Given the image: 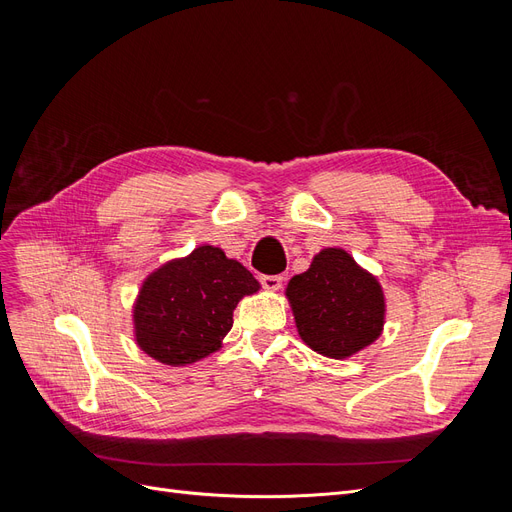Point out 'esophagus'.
Segmentation results:
<instances>
[{
  "label": "esophagus",
  "mask_w": 512,
  "mask_h": 512,
  "mask_svg": "<svg viewBox=\"0 0 512 512\" xmlns=\"http://www.w3.org/2000/svg\"><path fill=\"white\" fill-rule=\"evenodd\" d=\"M284 277L282 275H260V284L265 290H280Z\"/></svg>",
  "instance_id": "1"
}]
</instances>
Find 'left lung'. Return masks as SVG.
<instances>
[{
  "mask_svg": "<svg viewBox=\"0 0 512 512\" xmlns=\"http://www.w3.org/2000/svg\"><path fill=\"white\" fill-rule=\"evenodd\" d=\"M286 297L303 342L329 359H348L374 344L384 327V292L342 247H324Z\"/></svg>",
  "mask_w": 512,
  "mask_h": 512,
  "instance_id": "8db88e82",
  "label": "left lung"
}]
</instances>
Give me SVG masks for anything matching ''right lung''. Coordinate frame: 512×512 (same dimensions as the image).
<instances>
[{
	"instance_id": "1",
	"label": "right lung",
	"mask_w": 512,
	"mask_h": 512,
	"mask_svg": "<svg viewBox=\"0 0 512 512\" xmlns=\"http://www.w3.org/2000/svg\"><path fill=\"white\" fill-rule=\"evenodd\" d=\"M258 288L241 262L198 245L147 275L132 309L136 344L164 365H192L222 348L237 303Z\"/></svg>"
}]
</instances>
